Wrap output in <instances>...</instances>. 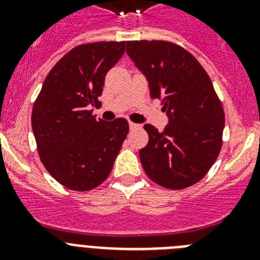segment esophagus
Returning a JSON list of instances; mask_svg holds the SVG:
<instances>
[{"label":"esophagus","mask_w":260,"mask_h":260,"mask_svg":"<svg viewBox=\"0 0 260 260\" xmlns=\"http://www.w3.org/2000/svg\"><path fill=\"white\" fill-rule=\"evenodd\" d=\"M128 126H130V130H135V128H141V125H138V123H134V122H130V123H128Z\"/></svg>","instance_id":"esophagus-1"}]
</instances>
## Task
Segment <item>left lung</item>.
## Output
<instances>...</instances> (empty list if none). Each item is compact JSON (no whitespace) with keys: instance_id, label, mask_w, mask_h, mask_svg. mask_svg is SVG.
<instances>
[{"instance_id":"8db88e82","label":"left lung","mask_w":260,"mask_h":260,"mask_svg":"<svg viewBox=\"0 0 260 260\" xmlns=\"http://www.w3.org/2000/svg\"><path fill=\"white\" fill-rule=\"evenodd\" d=\"M126 52L161 99L169 123L161 133L147 123L148 144L139 151L146 174L165 189L199 182L222 146L225 114L207 71L180 45L164 40L126 41Z\"/></svg>"}]
</instances>
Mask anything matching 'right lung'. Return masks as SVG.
Masks as SVG:
<instances>
[{"label": "right lung", "instance_id": "1", "mask_svg": "<svg viewBox=\"0 0 260 260\" xmlns=\"http://www.w3.org/2000/svg\"><path fill=\"white\" fill-rule=\"evenodd\" d=\"M125 52V41L73 48L53 66L32 108V130L50 176L74 191H88L109 176L126 135L125 118L96 119L105 75Z\"/></svg>", "mask_w": 260, "mask_h": 260}]
</instances>
